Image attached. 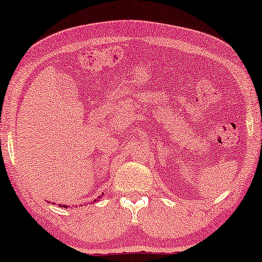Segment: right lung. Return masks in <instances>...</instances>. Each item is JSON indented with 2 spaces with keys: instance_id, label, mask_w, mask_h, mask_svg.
I'll list each match as a JSON object with an SVG mask.
<instances>
[{
  "instance_id": "right-lung-1",
  "label": "right lung",
  "mask_w": 262,
  "mask_h": 262,
  "mask_svg": "<svg viewBox=\"0 0 262 262\" xmlns=\"http://www.w3.org/2000/svg\"><path fill=\"white\" fill-rule=\"evenodd\" d=\"M54 204V203H53ZM59 207H62V204H59ZM65 207V208H68V206H64Z\"/></svg>"
}]
</instances>
